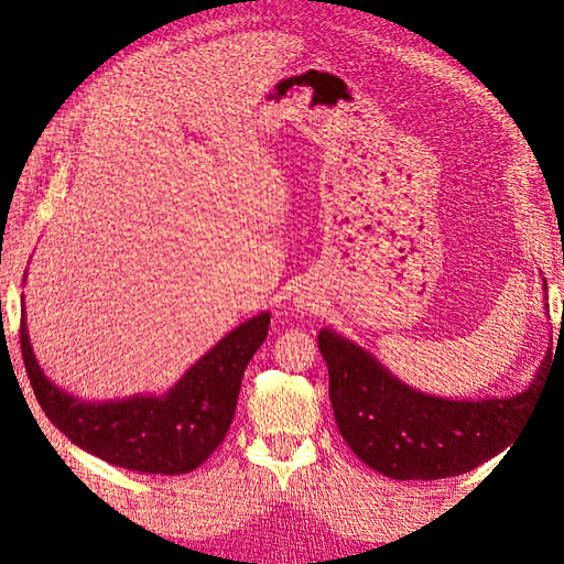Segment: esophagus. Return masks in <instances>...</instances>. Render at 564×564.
<instances>
[{
    "label": "esophagus",
    "instance_id": "obj_1",
    "mask_svg": "<svg viewBox=\"0 0 564 564\" xmlns=\"http://www.w3.org/2000/svg\"><path fill=\"white\" fill-rule=\"evenodd\" d=\"M313 305H315V303H313V295H303V297H301V307H303V310H310Z\"/></svg>",
    "mask_w": 564,
    "mask_h": 564
}]
</instances>
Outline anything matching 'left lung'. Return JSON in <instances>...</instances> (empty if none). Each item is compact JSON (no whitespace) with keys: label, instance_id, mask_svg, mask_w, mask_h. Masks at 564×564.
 I'll return each mask as SVG.
<instances>
[{"label":"left lung","instance_id":"left-lung-1","mask_svg":"<svg viewBox=\"0 0 564 564\" xmlns=\"http://www.w3.org/2000/svg\"><path fill=\"white\" fill-rule=\"evenodd\" d=\"M547 289V285H545ZM329 400L339 434L366 465L392 480H441L475 470L505 451L547 376L505 400H443L406 388L361 346L322 329Z\"/></svg>","mask_w":564,"mask_h":564}]
</instances>
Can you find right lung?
Wrapping results in <instances>:
<instances>
[{"instance_id": "add662e5", "label": "right lung", "mask_w": 564, "mask_h": 564, "mask_svg": "<svg viewBox=\"0 0 564 564\" xmlns=\"http://www.w3.org/2000/svg\"><path fill=\"white\" fill-rule=\"evenodd\" d=\"M269 313L247 319L191 366L162 398L82 402L55 388L31 351L21 317L23 366L45 416L97 458L150 475H184L208 460L232 424L245 368L269 334Z\"/></svg>"}]
</instances>
